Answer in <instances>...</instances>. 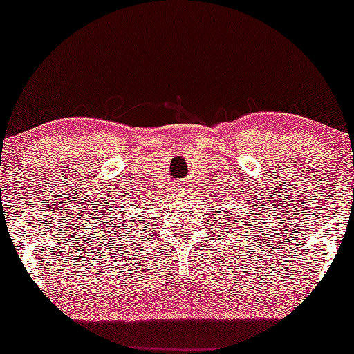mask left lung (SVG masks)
Listing matches in <instances>:
<instances>
[{
    "label": "left lung",
    "mask_w": 354,
    "mask_h": 354,
    "mask_svg": "<svg viewBox=\"0 0 354 354\" xmlns=\"http://www.w3.org/2000/svg\"><path fill=\"white\" fill-rule=\"evenodd\" d=\"M253 213H254V211H253ZM239 218V216H238ZM214 221H216V219H214ZM223 225H225V223H223ZM233 225H234V223H233Z\"/></svg>",
    "instance_id": "1"
}]
</instances>
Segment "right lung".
<instances>
[{
  "mask_svg": "<svg viewBox=\"0 0 354 354\" xmlns=\"http://www.w3.org/2000/svg\"><path fill=\"white\" fill-rule=\"evenodd\" d=\"M138 218H140V216H138ZM126 221H128V219H123V221H118V226H120V231H121V230H126V226H123ZM140 221H141V219H140Z\"/></svg>",
  "mask_w": 354,
  "mask_h": 354,
  "instance_id": "obj_1",
  "label": "right lung"
}]
</instances>
